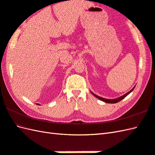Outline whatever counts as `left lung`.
Here are the masks:
<instances>
[{
  "mask_svg": "<svg viewBox=\"0 0 155 155\" xmlns=\"http://www.w3.org/2000/svg\"><path fill=\"white\" fill-rule=\"evenodd\" d=\"M134 88H135V87H134L130 91H129L128 93H127V94H125L124 95H123V96H121V97H119V98L114 99H104V98H103V97H99V96H97V95H95L94 94H93L92 92H91V94H92L93 95H94L95 96V97H96L97 98H98L99 99H100V100H101V101H104V102H105V103H109V104H115V103H117V102L120 101L121 100H122V99H123V98H125L127 95H129V94H130V93L133 90Z\"/></svg>",
  "mask_w": 155,
  "mask_h": 155,
  "instance_id": "obj_1",
  "label": "left lung"
}]
</instances>
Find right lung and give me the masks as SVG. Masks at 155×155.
Instances as JSON below:
<instances>
[{"label": "right lung", "mask_w": 155, "mask_h": 155, "mask_svg": "<svg viewBox=\"0 0 155 155\" xmlns=\"http://www.w3.org/2000/svg\"><path fill=\"white\" fill-rule=\"evenodd\" d=\"M38 105H39V104H38Z\"/></svg>", "instance_id": "1"}]
</instances>
